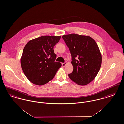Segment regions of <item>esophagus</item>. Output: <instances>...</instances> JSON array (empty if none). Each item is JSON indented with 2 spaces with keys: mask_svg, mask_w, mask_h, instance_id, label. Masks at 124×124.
Wrapping results in <instances>:
<instances>
[{
  "mask_svg": "<svg viewBox=\"0 0 124 124\" xmlns=\"http://www.w3.org/2000/svg\"><path fill=\"white\" fill-rule=\"evenodd\" d=\"M66 63H67V62H65L62 63V66L63 67H64V66L66 65Z\"/></svg>",
  "mask_w": 124,
  "mask_h": 124,
  "instance_id": "1",
  "label": "esophagus"
}]
</instances>
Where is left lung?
<instances>
[{
    "label": "left lung",
    "instance_id": "1",
    "mask_svg": "<svg viewBox=\"0 0 124 124\" xmlns=\"http://www.w3.org/2000/svg\"><path fill=\"white\" fill-rule=\"evenodd\" d=\"M71 55L73 71L69 78L79 85L92 81L101 67V54L95 41L90 36L72 34L62 36Z\"/></svg>",
    "mask_w": 124,
    "mask_h": 124
}]
</instances>
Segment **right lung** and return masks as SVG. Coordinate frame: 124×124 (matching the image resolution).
<instances>
[{
    "label": "right lung",
    "instance_id": "right-lung-1",
    "mask_svg": "<svg viewBox=\"0 0 124 124\" xmlns=\"http://www.w3.org/2000/svg\"><path fill=\"white\" fill-rule=\"evenodd\" d=\"M61 36H43L29 41L24 46L21 58L23 71L32 83L43 85L54 78L62 66L55 60L54 46Z\"/></svg>",
    "mask_w": 124,
    "mask_h": 124
}]
</instances>
